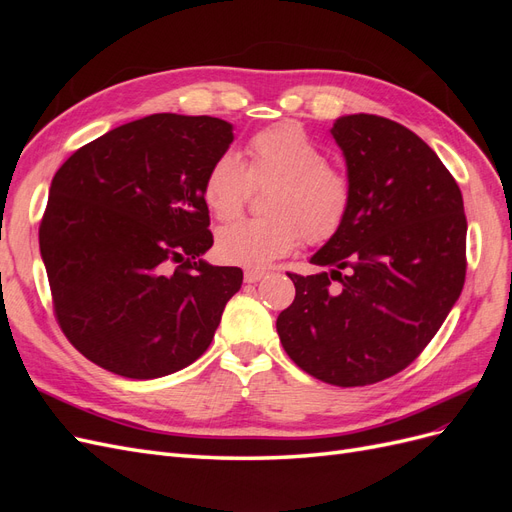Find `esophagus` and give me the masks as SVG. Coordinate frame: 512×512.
Returning <instances> with one entry per match:
<instances>
[{"instance_id": "esophagus-1", "label": "esophagus", "mask_w": 512, "mask_h": 512, "mask_svg": "<svg viewBox=\"0 0 512 512\" xmlns=\"http://www.w3.org/2000/svg\"><path fill=\"white\" fill-rule=\"evenodd\" d=\"M265 275H267V273L260 271V269H245L243 280H245L247 284H256V282H260Z\"/></svg>"}]
</instances>
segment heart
<instances>
[{
  "instance_id": "heart-1",
  "label": "heart",
  "mask_w": 512,
  "mask_h": 512,
  "mask_svg": "<svg viewBox=\"0 0 512 512\" xmlns=\"http://www.w3.org/2000/svg\"><path fill=\"white\" fill-rule=\"evenodd\" d=\"M254 185H273L265 218H247L218 232V254L232 265L262 269L290 254L303 237L331 241L352 209V183L327 162V153L294 121L258 130L247 141V166L237 151H222L207 170L203 198L215 218H237Z\"/></svg>"
}]
</instances>
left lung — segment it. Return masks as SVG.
Wrapping results in <instances>:
<instances>
[{"instance_id": "1", "label": "left lung", "mask_w": 512, "mask_h": 512, "mask_svg": "<svg viewBox=\"0 0 512 512\" xmlns=\"http://www.w3.org/2000/svg\"><path fill=\"white\" fill-rule=\"evenodd\" d=\"M331 134L352 209L309 260L320 273H288L297 294L275 327L309 376L367 386L406 369L442 327L466 282L468 222L453 175L401 123L346 115Z\"/></svg>"}]
</instances>
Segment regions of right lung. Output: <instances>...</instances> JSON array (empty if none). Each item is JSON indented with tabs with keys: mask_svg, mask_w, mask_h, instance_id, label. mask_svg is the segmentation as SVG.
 <instances>
[{
	"mask_svg": "<svg viewBox=\"0 0 512 512\" xmlns=\"http://www.w3.org/2000/svg\"><path fill=\"white\" fill-rule=\"evenodd\" d=\"M232 143L218 117L158 113L96 138L61 164L40 222L53 312L68 342L117 376L151 380L203 354L239 267L213 245L203 181Z\"/></svg>",
	"mask_w": 512,
	"mask_h": 512,
	"instance_id": "1",
	"label": "right lung"
}]
</instances>
